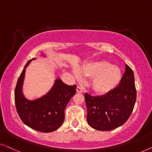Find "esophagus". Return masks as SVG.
<instances>
[{"instance_id":"esophagus-1","label":"esophagus","mask_w":152,"mask_h":152,"mask_svg":"<svg viewBox=\"0 0 152 152\" xmlns=\"http://www.w3.org/2000/svg\"><path fill=\"white\" fill-rule=\"evenodd\" d=\"M76 91L78 93H82L83 92V88L80 86H77L76 87Z\"/></svg>"}]
</instances>
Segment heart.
<instances>
[{
  "label": "heart",
  "mask_w": 152,
  "mask_h": 152,
  "mask_svg": "<svg viewBox=\"0 0 152 152\" xmlns=\"http://www.w3.org/2000/svg\"><path fill=\"white\" fill-rule=\"evenodd\" d=\"M85 76L91 77L90 87L95 92L107 94L116 87L121 79V72L116 66L104 61L89 62L81 68ZM78 76V72H75Z\"/></svg>",
  "instance_id": "heart-1"
}]
</instances>
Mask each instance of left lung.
<instances>
[{
	"label": "left lung",
	"mask_w": 152,
	"mask_h": 152,
	"mask_svg": "<svg viewBox=\"0 0 152 152\" xmlns=\"http://www.w3.org/2000/svg\"><path fill=\"white\" fill-rule=\"evenodd\" d=\"M89 125L99 131H110L123 125L129 119L136 100L132 69L125 65L119 85L105 94L93 96L85 93Z\"/></svg>",
	"instance_id": "obj_1"
}]
</instances>
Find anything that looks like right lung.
<instances>
[{"instance_id": "add662e5", "label": "right lung", "mask_w": 152, "mask_h": 152, "mask_svg": "<svg viewBox=\"0 0 152 152\" xmlns=\"http://www.w3.org/2000/svg\"><path fill=\"white\" fill-rule=\"evenodd\" d=\"M34 59L27 62L18 79L14 93L15 104L18 116L25 125L36 131L48 133L58 129L63 123L65 109L76 92V85H66L57 78L46 95L34 100L26 99L22 92L25 68Z\"/></svg>"}]
</instances>
